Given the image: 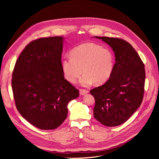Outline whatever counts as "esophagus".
<instances>
[{"instance_id":"obj_1","label":"esophagus","mask_w":159,"mask_h":159,"mask_svg":"<svg viewBox=\"0 0 159 159\" xmlns=\"http://www.w3.org/2000/svg\"><path fill=\"white\" fill-rule=\"evenodd\" d=\"M79 92H80V95H84L86 93H88L89 92V91L86 90V89H80L79 90Z\"/></svg>"}]
</instances>
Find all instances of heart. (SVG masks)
Wrapping results in <instances>:
<instances>
[{
	"label": "heart",
	"mask_w": 159,
	"mask_h": 159,
	"mask_svg": "<svg viewBox=\"0 0 159 159\" xmlns=\"http://www.w3.org/2000/svg\"><path fill=\"white\" fill-rule=\"evenodd\" d=\"M70 57L61 61V69L64 77L75 83L83 72L80 79L83 86H89L93 83L102 84L111 77L115 68V55L107 48L87 43L74 48Z\"/></svg>",
	"instance_id": "heart-1"
}]
</instances>
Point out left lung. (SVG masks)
Masks as SVG:
<instances>
[{"label": "left lung", "mask_w": 159, "mask_h": 159, "mask_svg": "<svg viewBox=\"0 0 159 159\" xmlns=\"http://www.w3.org/2000/svg\"><path fill=\"white\" fill-rule=\"evenodd\" d=\"M95 37L111 46L116 62L110 79L102 86L90 90L95 100L93 115L106 126H117L128 120L143 102L146 77L144 64L126 40Z\"/></svg>", "instance_id": "obj_1"}]
</instances>
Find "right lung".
Returning a JSON list of instances; mask_svg holds the SVG:
<instances>
[{
    "label": "right lung",
    "instance_id": "right-lung-1",
    "mask_svg": "<svg viewBox=\"0 0 159 159\" xmlns=\"http://www.w3.org/2000/svg\"><path fill=\"white\" fill-rule=\"evenodd\" d=\"M62 37L40 38L24 49L16 61L11 86L16 109L33 126L44 130L60 126L79 90L61 69Z\"/></svg>",
    "mask_w": 159,
    "mask_h": 159
}]
</instances>
